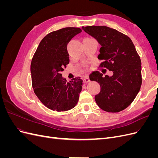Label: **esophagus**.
<instances>
[{
	"label": "esophagus",
	"mask_w": 158,
	"mask_h": 158,
	"mask_svg": "<svg viewBox=\"0 0 158 158\" xmlns=\"http://www.w3.org/2000/svg\"><path fill=\"white\" fill-rule=\"evenodd\" d=\"M83 81H84V83H88V82H89V77H88V75H85V76H84Z\"/></svg>",
	"instance_id": "esophagus-1"
}]
</instances>
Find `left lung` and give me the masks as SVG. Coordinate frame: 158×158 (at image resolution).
Segmentation results:
<instances>
[{"label": "left lung", "mask_w": 158, "mask_h": 158, "mask_svg": "<svg viewBox=\"0 0 158 158\" xmlns=\"http://www.w3.org/2000/svg\"><path fill=\"white\" fill-rule=\"evenodd\" d=\"M82 30L101 45L98 58L100 66L113 72L111 76L95 71L89 80L100 85L95 102L107 112L117 113L126 109L140 91L142 84L141 60L132 40L127 35L107 26H86Z\"/></svg>", "instance_id": "obj_1"}]
</instances>
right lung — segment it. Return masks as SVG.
I'll list each match as a JSON object with an SVG mask.
<instances>
[{
  "label": "right lung",
  "mask_w": 158,
  "mask_h": 158,
  "mask_svg": "<svg viewBox=\"0 0 158 158\" xmlns=\"http://www.w3.org/2000/svg\"><path fill=\"white\" fill-rule=\"evenodd\" d=\"M81 31L80 28L69 27L51 32L41 41L31 60L33 91L52 111H68L78 102L82 80L78 77L66 82L60 72L70 61L68 43Z\"/></svg>",
  "instance_id": "1"
}]
</instances>
